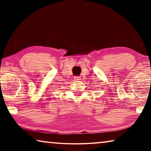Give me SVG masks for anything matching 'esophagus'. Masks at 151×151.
Listing matches in <instances>:
<instances>
[{"instance_id":"obj_1","label":"esophagus","mask_w":151,"mask_h":151,"mask_svg":"<svg viewBox=\"0 0 151 151\" xmlns=\"http://www.w3.org/2000/svg\"><path fill=\"white\" fill-rule=\"evenodd\" d=\"M80 78H81L80 76H75V77H74V79H75V81H79L81 80Z\"/></svg>"}]
</instances>
